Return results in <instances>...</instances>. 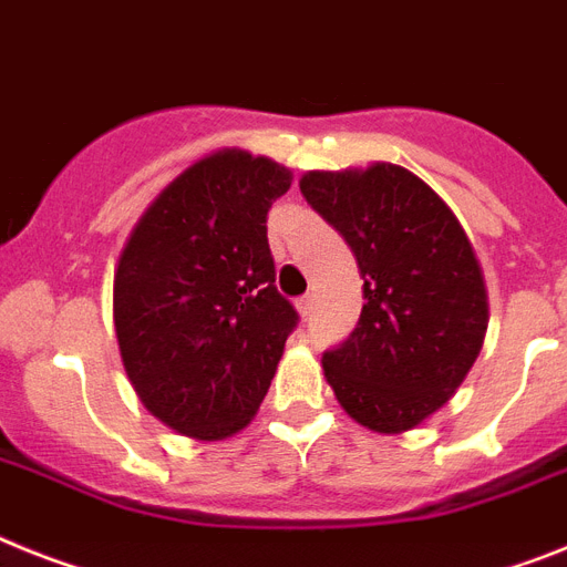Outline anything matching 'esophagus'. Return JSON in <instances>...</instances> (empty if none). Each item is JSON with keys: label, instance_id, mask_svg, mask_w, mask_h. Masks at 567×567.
Here are the masks:
<instances>
[{"label": "esophagus", "instance_id": "esophagus-1", "mask_svg": "<svg viewBox=\"0 0 567 567\" xmlns=\"http://www.w3.org/2000/svg\"><path fill=\"white\" fill-rule=\"evenodd\" d=\"M297 308H299V313H302V317H306V320H308V317H311V313H313V297H311V293H306V297H299L297 299Z\"/></svg>", "mask_w": 567, "mask_h": 567}]
</instances>
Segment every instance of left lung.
I'll use <instances>...</instances> for the list:
<instances>
[{"mask_svg": "<svg viewBox=\"0 0 567 567\" xmlns=\"http://www.w3.org/2000/svg\"><path fill=\"white\" fill-rule=\"evenodd\" d=\"M299 189L363 276L365 306L322 354L326 380L357 423L412 430L453 398L482 351L487 291L467 233L403 166L308 173Z\"/></svg>", "mask_w": 567, "mask_h": 567, "instance_id": "left-lung-1", "label": "left lung"}]
</instances>
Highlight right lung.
<instances>
[{"label": "right lung", "instance_id": "1", "mask_svg": "<svg viewBox=\"0 0 567 567\" xmlns=\"http://www.w3.org/2000/svg\"><path fill=\"white\" fill-rule=\"evenodd\" d=\"M291 173L227 150L152 202L114 274V331L137 398L184 435L250 423L299 322L276 291L268 210Z\"/></svg>", "mask_w": 567, "mask_h": 567}]
</instances>
